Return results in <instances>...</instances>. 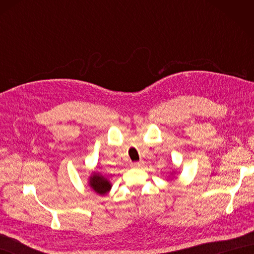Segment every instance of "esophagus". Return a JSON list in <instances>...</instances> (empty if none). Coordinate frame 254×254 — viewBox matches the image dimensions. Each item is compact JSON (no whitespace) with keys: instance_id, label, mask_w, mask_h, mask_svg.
I'll return each mask as SVG.
<instances>
[{"instance_id":"34e87169","label":"esophagus","mask_w":254,"mask_h":254,"mask_svg":"<svg viewBox=\"0 0 254 254\" xmlns=\"http://www.w3.org/2000/svg\"><path fill=\"white\" fill-rule=\"evenodd\" d=\"M144 164L143 160H139V161H135V163H132V167H135V168H137V167H141L142 165Z\"/></svg>"}]
</instances>
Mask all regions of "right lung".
Listing matches in <instances>:
<instances>
[{
  "label": "right lung",
  "instance_id": "obj_1",
  "mask_svg": "<svg viewBox=\"0 0 254 254\" xmlns=\"http://www.w3.org/2000/svg\"><path fill=\"white\" fill-rule=\"evenodd\" d=\"M89 186L93 188L94 191H96L99 194H105L111 189L110 182L108 181L106 178H104L100 175H96V174L93 177H90Z\"/></svg>",
  "mask_w": 254,
  "mask_h": 254
}]
</instances>
